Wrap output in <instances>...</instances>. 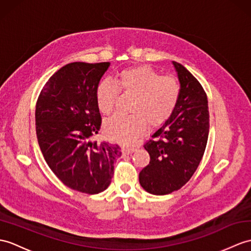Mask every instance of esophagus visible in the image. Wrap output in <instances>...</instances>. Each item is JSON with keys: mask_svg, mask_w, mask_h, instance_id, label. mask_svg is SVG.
<instances>
[{"mask_svg": "<svg viewBox=\"0 0 251 251\" xmlns=\"http://www.w3.org/2000/svg\"><path fill=\"white\" fill-rule=\"evenodd\" d=\"M136 151L135 148H126L124 147L123 149H122V153H123L124 155H128V154H131Z\"/></svg>", "mask_w": 251, "mask_h": 251, "instance_id": "1", "label": "esophagus"}]
</instances>
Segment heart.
Returning <instances> with one entry per match:
<instances>
[{
  "label": "heart",
  "instance_id": "heart-1",
  "mask_svg": "<svg viewBox=\"0 0 251 251\" xmlns=\"http://www.w3.org/2000/svg\"><path fill=\"white\" fill-rule=\"evenodd\" d=\"M133 96L129 114H118L104 123L106 136L113 141L129 144L150 127L164 125L177 108L182 87L174 75H162L149 65L126 68L118 75V84L108 79L96 87V102L100 112L115 111L121 97Z\"/></svg>",
  "mask_w": 251,
  "mask_h": 251
}]
</instances>
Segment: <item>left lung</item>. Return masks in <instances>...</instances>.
I'll return each instance as SVG.
<instances>
[{
	"instance_id": "1",
	"label": "left lung",
	"mask_w": 251,
	"mask_h": 251,
	"mask_svg": "<svg viewBox=\"0 0 251 251\" xmlns=\"http://www.w3.org/2000/svg\"><path fill=\"white\" fill-rule=\"evenodd\" d=\"M173 65L182 87L177 108L144 143L151 159L139 174L142 187L158 196L178 190L194 176L204 154L209 129L204 89L182 64L173 62Z\"/></svg>"
}]
</instances>
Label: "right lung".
<instances>
[{"label": "right lung", "mask_w": 251, "mask_h": 251, "mask_svg": "<svg viewBox=\"0 0 251 251\" xmlns=\"http://www.w3.org/2000/svg\"><path fill=\"white\" fill-rule=\"evenodd\" d=\"M109 62H74L47 81L35 109L36 136L49 168L67 187L95 195L111 183L119 145L97 143L101 116L96 87Z\"/></svg>", "instance_id": "right-lung-1"}]
</instances>
